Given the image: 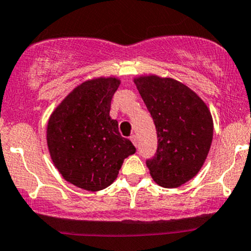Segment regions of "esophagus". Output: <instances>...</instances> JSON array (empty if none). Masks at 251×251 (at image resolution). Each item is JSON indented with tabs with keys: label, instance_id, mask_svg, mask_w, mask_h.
<instances>
[{
	"label": "esophagus",
	"instance_id": "esophagus-1",
	"mask_svg": "<svg viewBox=\"0 0 251 251\" xmlns=\"http://www.w3.org/2000/svg\"><path fill=\"white\" fill-rule=\"evenodd\" d=\"M130 140H131V142L132 143H134V146L135 147H137L138 146V142H137V137L136 136H135V135H131V136H130Z\"/></svg>",
	"mask_w": 251,
	"mask_h": 251
}]
</instances>
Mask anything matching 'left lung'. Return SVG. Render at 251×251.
Masks as SVG:
<instances>
[{"instance_id": "1", "label": "left lung", "mask_w": 251, "mask_h": 251, "mask_svg": "<svg viewBox=\"0 0 251 251\" xmlns=\"http://www.w3.org/2000/svg\"><path fill=\"white\" fill-rule=\"evenodd\" d=\"M157 131V150L147 161L150 175L163 188H177L197 175L214 135L210 110L189 87L157 75L134 78Z\"/></svg>"}]
</instances>
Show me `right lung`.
<instances>
[{
	"label": "right lung",
	"mask_w": 251,
	"mask_h": 251,
	"mask_svg": "<svg viewBox=\"0 0 251 251\" xmlns=\"http://www.w3.org/2000/svg\"><path fill=\"white\" fill-rule=\"evenodd\" d=\"M121 81L97 77L77 85L50 115L47 144L55 167L67 182L99 191L116 179L125 158L136 148L121 136L109 116Z\"/></svg>",
	"instance_id": "1"
}]
</instances>
